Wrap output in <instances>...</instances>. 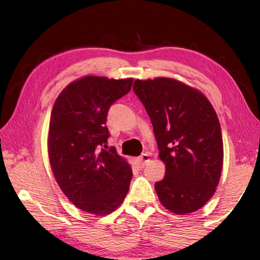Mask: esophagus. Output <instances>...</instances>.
<instances>
[{
	"label": "esophagus",
	"mask_w": 260,
	"mask_h": 260,
	"mask_svg": "<svg viewBox=\"0 0 260 260\" xmlns=\"http://www.w3.org/2000/svg\"><path fill=\"white\" fill-rule=\"evenodd\" d=\"M149 159H150V157H149L148 153H142L139 158H136V162H138L140 167H143L149 161Z\"/></svg>",
	"instance_id": "34e87169"
}]
</instances>
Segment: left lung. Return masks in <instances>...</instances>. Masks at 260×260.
Wrapping results in <instances>:
<instances>
[{
  "instance_id": "1",
  "label": "left lung",
  "mask_w": 260,
  "mask_h": 260,
  "mask_svg": "<svg viewBox=\"0 0 260 260\" xmlns=\"http://www.w3.org/2000/svg\"><path fill=\"white\" fill-rule=\"evenodd\" d=\"M133 90L153 126L166 172L155 189L171 212L187 214L215 192L223 161L220 122L209 100L175 79L135 80Z\"/></svg>"
}]
</instances>
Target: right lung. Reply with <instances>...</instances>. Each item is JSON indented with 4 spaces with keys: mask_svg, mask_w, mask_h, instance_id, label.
Wrapping results in <instances>:
<instances>
[{
    "mask_svg": "<svg viewBox=\"0 0 260 260\" xmlns=\"http://www.w3.org/2000/svg\"><path fill=\"white\" fill-rule=\"evenodd\" d=\"M133 79L114 80L87 76L70 83L54 104L48 153L52 173L68 199L82 211L111 213L128 192L131 166L109 150L107 117L111 105L126 95Z\"/></svg>",
    "mask_w": 260,
    "mask_h": 260,
    "instance_id": "right-lung-1",
    "label": "right lung"
}]
</instances>
